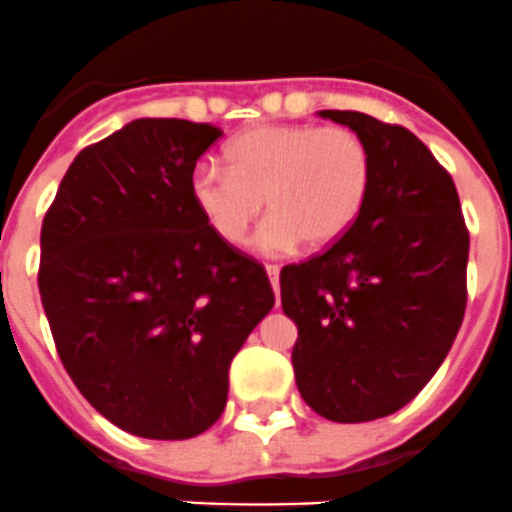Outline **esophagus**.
<instances>
[{"mask_svg": "<svg viewBox=\"0 0 512 512\" xmlns=\"http://www.w3.org/2000/svg\"><path fill=\"white\" fill-rule=\"evenodd\" d=\"M267 278H270V285H273L275 296L280 298V267L278 265H265Z\"/></svg>", "mask_w": 512, "mask_h": 512, "instance_id": "esophagus-1", "label": "esophagus"}]
</instances>
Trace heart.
Segmentation results:
<instances>
[{
  "instance_id": "obj_1",
  "label": "heart",
  "mask_w": 512,
  "mask_h": 512,
  "mask_svg": "<svg viewBox=\"0 0 512 512\" xmlns=\"http://www.w3.org/2000/svg\"><path fill=\"white\" fill-rule=\"evenodd\" d=\"M227 165L199 163L191 199L206 227L227 245H245L267 209L257 247L288 255L303 239L329 247L359 219L372 186V155L349 127L262 124L234 137Z\"/></svg>"
}]
</instances>
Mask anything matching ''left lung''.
<instances>
[{"mask_svg":"<svg viewBox=\"0 0 512 512\" xmlns=\"http://www.w3.org/2000/svg\"><path fill=\"white\" fill-rule=\"evenodd\" d=\"M367 142L372 186L339 242L280 270L303 400L336 423L390 416L423 390L462 326L469 229L449 170L400 124L324 109Z\"/></svg>","mask_w":512,"mask_h":512,"instance_id":"1","label":"left lung"}]
</instances>
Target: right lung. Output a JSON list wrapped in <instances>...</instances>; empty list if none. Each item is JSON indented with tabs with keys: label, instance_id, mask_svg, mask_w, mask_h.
Wrapping results in <instances>:
<instances>
[{
	"label": "right lung",
	"instance_id": "obj_1",
	"mask_svg": "<svg viewBox=\"0 0 512 512\" xmlns=\"http://www.w3.org/2000/svg\"><path fill=\"white\" fill-rule=\"evenodd\" d=\"M219 137L206 122L135 119L76 155L45 211L38 288L58 357L101 416L142 439L219 421L234 354L275 303L265 267L191 199Z\"/></svg>",
	"mask_w": 512,
	"mask_h": 512
}]
</instances>
